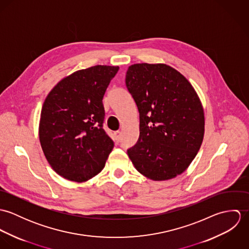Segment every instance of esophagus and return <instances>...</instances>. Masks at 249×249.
I'll return each instance as SVG.
<instances>
[{
    "label": "esophagus",
    "mask_w": 249,
    "mask_h": 249,
    "mask_svg": "<svg viewBox=\"0 0 249 249\" xmlns=\"http://www.w3.org/2000/svg\"><path fill=\"white\" fill-rule=\"evenodd\" d=\"M114 140L116 142H120V140H121V132L120 131H115L114 132Z\"/></svg>",
    "instance_id": "1"
}]
</instances>
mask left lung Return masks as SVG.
I'll list each match as a JSON object with an SVG mask.
<instances>
[{
    "label": "left lung",
    "instance_id": "left-lung-1",
    "mask_svg": "<svg viewBox=\"0 0 249 249\" xmlns=\"http://www.w3.org/2000/svg\"><path fill=\"white\" fill-rule=\"evenodd\" d=\"M126 87L140 114V136L127 154L135 169L154 181L175 178L190 166L203 141L204 111L189 80L173 67H128Z\"/></svg>",
    "mask_w": 249,
    "mask_h": 249
}]
</instances>
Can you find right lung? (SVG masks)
I'll list each match as a JSON object with an SVG mask.
<instances>
[{
    "mask_svg": "<svg viewBox=\"0 0 249 249\" xmlns=\"http://www.w3.org/2000/svg\"><path fill=\"white\" fill-rule=\"evenodd\" d=\"M118 66L74 71L48 94L41 110L39 140L46 159L62 178L85 182L106 166L114 142L103 128V99Z\"/></svg>",
    "mask_w": 249,
    "mask_h": 249,
    "instance_id": "add662e5",
    "label": "right lung"
}]
</instances>
